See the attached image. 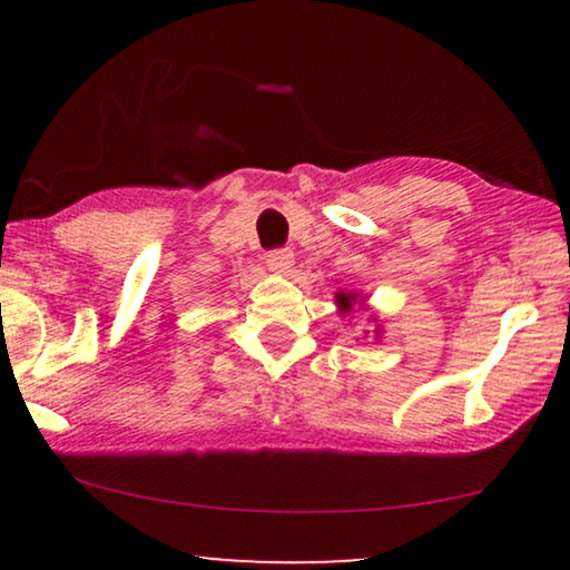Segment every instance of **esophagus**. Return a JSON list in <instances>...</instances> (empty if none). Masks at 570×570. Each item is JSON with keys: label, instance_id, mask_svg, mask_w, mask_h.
Listing matches in <instances>:
<instances>
[{"label": "esophagus", "instance_id": "34e87169", "mask_svg": "<svg viewBox=\"0 0 570 570\" xmlns=\"http://www.w3.org/2000/svg\"><path fill=\"white\" fill-rule=\"evenodd\" d=\"M266 264L276 274H288V272H292V266H294V254L288 248L272 250V254L266 256Z\"/></svg>", "mask_w": 570, "mask_h": 570}]
</instances>
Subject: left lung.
<instances>
[{
    "label": "left lung",
    "mask_w": 570,
    "mask_h": 570,
    "mask_svg": "<svg viewBox=\"0 0 570 570\" xmlns=\"http://www.w3.org/2000/svg\"><path fill=\"white\" fill-rule=\"evenodd\" d=\"M364 294L362 292H344V288H340V292L334 294V302H336V312H340L342 316H350L354 312L356 304H364ZM377 322V320H372ZM374 340H382V324H377V330H374Z\"/></svg>",
    "instance_id": "left-lung-1"
}]
</instances>
